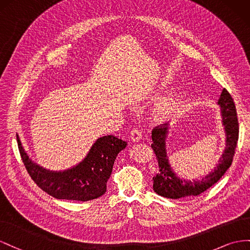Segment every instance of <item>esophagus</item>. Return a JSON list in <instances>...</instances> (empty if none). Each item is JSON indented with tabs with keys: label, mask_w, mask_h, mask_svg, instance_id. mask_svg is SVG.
Listing matches in <instances>:
<instances>
[{
	"label": "esophagus",
	"mask_w": 250,
	"mask_h": 250,
	"mask_svg": "<svg viewBox=\"0 0 250 250\" xmlns=\"http://www.w3.org/2000/svg\"><path fill=\"white\" fill-rule=\"evenodd\" d=\"M142 138V134H141V131L138 130V129H133L131 131V134H130V139L134 142H138L140 141Z\"/></svg>",
	"instance_id": "34e87169"
}]
</instances>
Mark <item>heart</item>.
Wrapping results in <instances>:
<instances>
[{
  "label": "heart",
  "instance_id": "1",
  "mask_svg": "<svg viewBox=\"0 0 250 250\" xmlns=\"http://www.w3.org/2000/svg\"><path fill=\"white\" fill-rule=\"evenodd\" d=\"M181 106L182 101L179 97L165 98L155 105V116L159 120H166L170 117H174L180 112Z\"/></svg>",
  "mask_w": 250,
  "mask_h": 250
}]
</instances>
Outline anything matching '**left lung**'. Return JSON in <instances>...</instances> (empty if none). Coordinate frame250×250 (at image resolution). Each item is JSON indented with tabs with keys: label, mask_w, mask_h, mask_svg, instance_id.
Segmentation results:
<instances>
[{
	"label": "left lung",
	"mask_w": 250,
	"mask_h": 250,
	"mask_svg": "<svg viewBox=\"0 0 250 250\" xmlns=\"http://www.w3.org/2000/svg\"><path fill=\"white\" fill-rule=\"evenodd\" d=\"M222 109L223 125L226 132V147L217 167L209 175L199 181H185L177 178L172 172L166 151V138L168 126L167 124L159 125L152 131L153 144L151 145L158 161V174L153 177V189L159 196L168 199H179L189 196H198L208 189L220 180L231 166L239 139V121L233 99L226 89H223L218 101Z\"/></svg>",
	"instance_id": "left-lung-1"
}]
</instances>
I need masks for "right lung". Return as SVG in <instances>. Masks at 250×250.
<instances>
[{"instance_id":"obj_1","label":"right lung","mask_w":250,"mask_h":250,"mask_svg":"<svg viewBox=\"0 0 250 250\" xmlns=\"http://www.w3.org/2000/svg\"><path fill=\"white\" fill-rule=\"evenodd\" d=\"M24 166L38 187L56 199L85 202L103 196L117 154L126 142L113 135L98 138L87 157L75 167L65 172H49L33 163L17 136Z\"/></svg>"}]
</instances>
